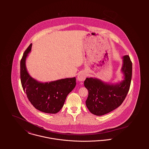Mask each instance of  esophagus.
Instances as JSON below:
<instances>
[{"instance_id":"34e87169","label":"esophagus","mask_w":149,"mask_h":149,"mask_svg":"<svg viewBox=\"0 0 149 149\" xmlns=\"http://www.w3.org/2000/svg\"><path fill=\"white\" fill-rule=\"evenodd\" d=\"M86 74L85 72H81L77 76V80L79 81H83L85 80Z\"/></svg>"}]
</instances>
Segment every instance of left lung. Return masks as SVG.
Wrapping results in <instances>:
<instances>
[{
  "label": "left lung",
  "instance_id": "left-lung-1",
  "mask_svg": "<svg viewBox=\"0 0 149 149\" xmlns=\"http://www.w3.org/2000/svg\"><path fill=\"white\" fill-rule=\"evenodd\" d=\"M123 58L124 80L120 83L109 84L92 77L85 79L84 84L88 91L85 103L92 113L97 116L105 115L120 106L125 100L131 84L132 62L128 55Z\"/></svg>",
  "mask_w": 149,
  "mask_h": 149
}]
</instances>
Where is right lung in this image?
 Returning <instances> with one entry per match:
<instances>
[{
    "instance_id": "obj_1",
    "label": "right lung",
    "mask_w": 149,
    "mask_h": 149,
    "mask_svg": "<svg viewBox=\"0 0 149 149\" xmlns=\"http://www.w3.org/2000/svg\"><path fill=\"white\" fill-rule=\"evenodd\" d=\"M31 43L21 60L22 86L31 104L38 110L47 113H56L64 106L68 95L76 85V77L40 83L32 78L27 71L26 59L31 51Z\"/></svg>"
}]
</instances>
